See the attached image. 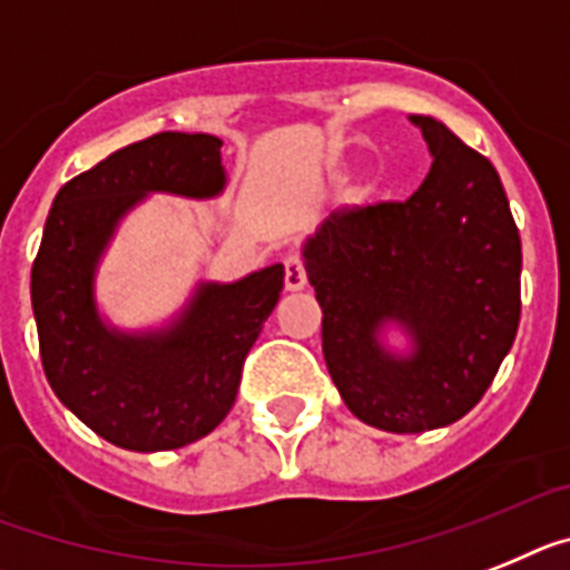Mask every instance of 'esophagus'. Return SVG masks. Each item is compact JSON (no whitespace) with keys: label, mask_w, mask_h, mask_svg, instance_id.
<instances>
[{"label":"esophagus","mask_w":570,"mask_h":570,"mask_svg":"<svg viewBox=\"0 0 570 570\" xmlns=\"http://www.w3.org/2000/svg\"><path fill=\"white\" fill-rule=\"evenodd\" d=\"M284 284L289 292H298L306 286V264L304 257L298 255V252H292V255H286L284 261Z\"/></svg>","instance_id":"1"}]
</instances>
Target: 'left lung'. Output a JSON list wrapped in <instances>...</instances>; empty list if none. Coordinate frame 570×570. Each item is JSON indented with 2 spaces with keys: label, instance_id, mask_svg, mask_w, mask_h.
Wrapping results in <instances>:
<instances>
[{
  "label": "left lung",
  "instance_id": "obj_1",
  "mask_svg": "<svg viewBox=\"0 0 570 570\" xmlns=\"http://www.w3.org/2000/svg\"><path fill=\"white\" fill-rule=\"evenodd\" d=\"M433 166L407 200L326 217L304 246L326 370L355 419L390 433L459 422L491 387L519 330L522 240L488 157L413 114ZM399 323L410 356L380 344Z\"/></svg>",
  "mask_w": 570,
  "mask_h": 570
}]
</instances>
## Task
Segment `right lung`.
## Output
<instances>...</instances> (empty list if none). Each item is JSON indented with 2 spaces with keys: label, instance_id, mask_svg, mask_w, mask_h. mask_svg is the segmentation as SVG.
<instances>
[{
  "label": "right lung",
  "instance_id": "obj_1",
  "mask_svg": "<svg viewBox=\"0 0 570 570\" xmlns=\"http://www.w3.org/2000/svg\"><path fill=\"white\" fill-rule=\"evenodd\" d=\"M220 146L212 135H151L68 180L48 212L31 269L42 370L59 402L117 448L175 450L224 422L284 289L281 264L237 284H200L157 333H120L97 313L94 275L120 217L151 191L220 195Z\"/></svg>",
  "mask_w": 570,
  "mask_h": 570
}]
</instances>
